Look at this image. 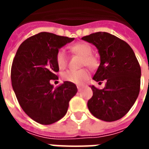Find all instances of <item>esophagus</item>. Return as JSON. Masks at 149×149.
<instances>
[{"instance_id": "obj_1", "label": "esophagus", "mask_w": 149, "mask_h": 149, "mask_svg": "<svg viewBox=\"0 0 149 149\" xmlns=\"http://www.w3.org/2000/svg\"><path fill=\"white\" fill-rule=\"evenodd\" d=\"M77 88H78V91H81V87H80V86H78Z\"/></svg>"}]
</instances>
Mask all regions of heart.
Returning <instances> with one entry per match:
<instances>
[{
    "label": "heart",
    "instance_id": "heart-1",
    "mask_svg": "<svg viewBox=\"0 0 149 149\" xmlns=\"http://www.w3.org/2000/svg\"><path fill=\"white\" fill-rule=\"evenodd\" d=\"M70 49L75 53H77L83 56L82 66H88L92 69L97 68L98 65V61L94 56L92 55L93 50L90 45L84 42L77 43L72 45ZM56 61L58 67L61 69H63L67 66L68 59L65 50H58L56 56ZM89 77L90 72L87 68H83L81 70H68L62 74V79L64 81L76 84H82L87 81Z\"/></svg>",
    "mask_w": 149,
    "mask_h": 149
}]
</instances>
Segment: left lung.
<instances>
[{
    "label": "left lung",
    "instance_id": "obj_1",
    "mask_svg": "<svg viewBox=\"0 0 149 149\" xmlns=\"http://www.w3.org/2000/svg\"><path fill=\"white\" fill-rule=\"evenodd\" d=\"M98 49L100 64L94 81L106 84L103 89L91 86L93 97L88 108L93 115L104 121H115L130 110L141 88V66L133 50L125 40L105 32L82 37Z\"/></svg>",
    "mask_w": 149,
    "mask_h": 149
}]
</instances>
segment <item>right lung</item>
Instances as JSON below:
<instances>
[{
  "label": "right lung",
  "mask_w": 149,
  "mask_h": 149,
  "mask_svg": "<svg viewBox=\"0 0 149 149\" xmlns=\"http://www.w3.org/2000/svg\"><path fill=\"white\" fill-rule=\"evenodd\" d=\"M74 38L42 32L32 36L18 48L11 68L12 86L21 109L41 125H51L64 117L69 100L77 93L76 84L65 81L56 88V56L59 49Z\"/></svg>",
  "instance_id": "right-lung-1"
}]
</instances>
